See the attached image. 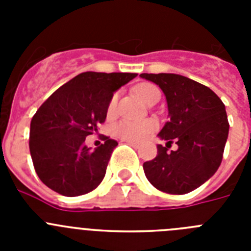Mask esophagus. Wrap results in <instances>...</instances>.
<instances>
[{
  "label": "esophagus",
  "instance_id": "1",
  "mask_svg": "<svg viewBox=\"0 0 251 251\" xmlns=\"http://www.w3.org/2000/svg\"><path fill=\"white\" fill-rule=\"evenodd\" d=\"M128 143V145L129 146H132V147H134V148H138V145H137V143H134V142H129V141H126Z\"/></svg>",
  "mask_w": 251,
  "mask_h": 251
}]
</instances>
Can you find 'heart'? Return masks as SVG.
I'll list each match as a JSON object with an SVG mask.
<instances>
[{
	"label": "heart",
	"mask_w": 251,
	"mask_h": 251,
	"mask_svg": "<svg viewBox=\"0 0 251 251\" xmlns=\"http://www.w3.org/2000/svg\"><path fill=\"white\" fill-rule=\"evenodd\" d=\"M136 94L139 98L147 104L152 103L154 99H159L161 92L154 84L152 83H141L136 86ZM117 106V94L112 97L108 104V114H113ZM157 129V122L154 119H146V121H124L118 122L113 127V132L117 137L123 141L129 142H141L147 138L151 133Z\"/></svg>",
	"instance_id": "heart-1"
}]
</instances>
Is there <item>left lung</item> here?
Returning <instances> with one entry per match:
<instances>
[{"instance_id": "8db88e82", "label": "left lung", "mask_w": 251, "mask_h": 251, "mask_svg": "<svg viewBox=\"0 0 251 251\" xmlns=\"http://www.w3.org/2000/svg\"><path fill=\"white\" fill-rule=\"evenodd\" d=\"M165 93L170 121L158 136L157 156L143 163L146 177L157 190L172 195L194 191L215 174L223 161L229 134L225 105L210 88L177 74H141ZM175 140L177 151L168 152Z\"/></svg>"}]
</instances>
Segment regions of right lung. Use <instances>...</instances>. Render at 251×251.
<instances>
[{"label": "right lung", "instance_id": "1", "mask_svg": "<svg viewBox=\"0 0 251 251\" xmlns=\"http://www.w3.org/2000/svg\"><path fill=\"white\" fill-rule=\"evenodd\" d=\"M136 76L134 73H81L37 109L28 146L37 176L49 188L73 197L98 187L118 142L103 136L104 143L92 150L85 138L105 122L113 93Z\"/></svg>", "mask_w": 251, "mask_h": 251}]
</instances>
